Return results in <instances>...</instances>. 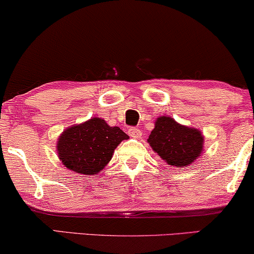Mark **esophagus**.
I'll return each mask as SVG.
<instances>
[{"instance_id":"34e87169","label":"esophagus","mask_w":254,"mask_h":254,"mask_svg":"<svg viewBox=\"0 0 254 254\" xmlns=\"http://www.w3.org/2000/svg\"><path fill=\"white\" fill-rule=\"evenodd\" d=\"M128 134H129V136L131 137L138 138L141 136V130L138 129V128H129V129H128Z\"/></svg>"}]
</instances>
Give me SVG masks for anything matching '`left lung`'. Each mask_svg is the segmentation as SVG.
I'll return each mask as SVG.
<instances>
[{
  "mask_svg": "<svg viewBox=\"0 0 254 254\" xmlns=\"http://www.w3.org/2000/svg\"><path fill=\"white\" fill-rule=\"evenodd\" d=\"M204 137L196 128L177 123L171 117H159L149 135L150 147L171 166H189L200 157Z\"/></svg>",
  "mask_w": 254,
  "mask_h": 254,
  "instance_id": "8db88e82",
  "label": "left lung"
}]
</instances>
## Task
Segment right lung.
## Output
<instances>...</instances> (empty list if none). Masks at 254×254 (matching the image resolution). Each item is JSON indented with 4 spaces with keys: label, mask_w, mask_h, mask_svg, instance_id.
I'll return each mask as SVG.
<instances>
[{
    "label": "right lung",
    "mask_w": 254,
    "mask_h": 254,
    "mask_svg": "<svg viewBox=\"0 0 254 254\" xmlns=\"http://www.w3.org/2000/svg\"><path fill=\"white\" fill-rule=\"evenodd\" d=\"M128 137L119 127H111L105 120L92 118L62 131L57 151L67 169L85 176L97 175L111 161L114 149Z\"/></svg>",
    "instance_id": "obj_1"
}]
</instances>
